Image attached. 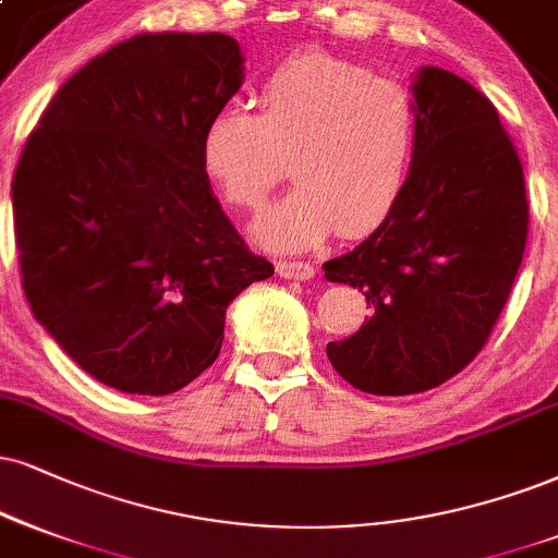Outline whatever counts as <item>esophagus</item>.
<instances>
[{
	"mask_svg": "<svg viewBox=\"0 0 558 558\" xmlns=\"http://www.w3.org/2000/svg\"><path fill=\"white\" fill-rule=\"evenodd\" d=\"M277 274L284 279L305 281V279H313L315 266L311 264V260H279Z\"/></svg>",
	"mask_w": 558,
	"mask_h": 558,
	"instance_id": "34e87169",
	"label": "esophagus"
}]
</instances>
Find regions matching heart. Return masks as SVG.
<instances>
[{
	"mask_svg": "<svg viewBox=\"0 0 558 558\" xmlns=\"http://www.w3.org/2000/svg\"><path fill=\"white\" fill-rule=\"evenodd\" d=\"M258 113L219 108L202 136L204 173L232 209L256 211L284 178L298 189L253 235L271 251H302L328 232L375 230L403 196L418 149L414 95L328 53L279 64L258 89Z\"/></svg>",
	"mask_w": 558,
	"mask_h": 558,
	"instance_id": "obj_1",
	"label": "heart"
}]
</instances>
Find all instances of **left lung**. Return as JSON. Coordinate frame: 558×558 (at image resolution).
Returning <instances> with one entry per match:
<instances>
[{
	"mask_svg": "<svg viewBox=\"0 0 558 558\" xmlns=\"http://www.w3.org/2000/svg\"><path fill=\"white\" fill-rule=\"evenodd\" d=\"M418 149L396 209L323 264L373 311L326 347L343 380L375 396L437 388L473 362L505 311L531 204L518 149L484 93L437 66L416 74Z\"/></svg>",
	"mask_w": 558,
	"mask_h": 558,
	"instance_id": "left-lung-1",
	"label": "left lung"
}]
</instances>
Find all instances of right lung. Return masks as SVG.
Returning a JSON list of instances; mask_svg holds the SVG:
<instances>
[{
	"label": "right lung",
	"instance_id": "obj_1",
	"mask_svg": "<svg viewBox=\"0 0 558 558\" xmlns=\"http://www.w3.org/2000/svg\"><path fill=\"white\" fill-rule=\"evenodd\" d=\"M243 85L225 33H140L74 72L12 178L36 320L121 393L168 396L215 364L227 305L274 266L247 251L202 165Z\"/></svg>",
	"mask_w": 558,
	"mask_h": 558
}]
</instances>
